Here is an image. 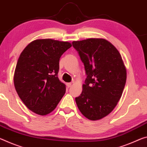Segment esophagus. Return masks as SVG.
Listing matches in <instances>:
<instances>
[{
	"label": "esophagus",
	"instance_id": "esophagus-1",
	"mask_svg": "<svg viewBox=\"0 0 147 147\" xmlns=\"http://www.w3.org/2000/svg\"><path fill=\"white\" fill-rule=\"evenodd\" d=\"M71 85H72V83H71V82H69V83H67V86L68 88H70L71 86Z\"/></svg>",
	"mask_w": 147,
	"mask_h": 147
}]
</instances>
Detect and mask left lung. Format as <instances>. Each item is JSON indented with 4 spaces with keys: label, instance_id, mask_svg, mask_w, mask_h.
<instances>
[{
    "label": "left lung",
    "instance_id": "left-lung-1",
    "mask_svg": "<svg viewBox=\"0 0 147 147\" xmlns=\"http://www.w3.org/2000/svg\"><path fill=\"white\" fill-rule=\"evenodd\" d=\"M87 75L82 94L75 101L80 113L90 120L109 115L122 96L126 69L115 46L104 38L73 41Z\"/></svg>",
    "mask_w": 147,
    "mask_h": 147
}]
</instances>
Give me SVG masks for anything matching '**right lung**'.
<instances>
[{
  "label": "right lung",
  "mask_w": 147,
  "mask_h": 147,
  "mask_svg": "<svg viewBox=\"0 0 147 147\" xmlns=\"http://www.w3.org/2000/svg\"><path fill=\"white\" fill-rule=\"evenodd\" d=\"M71 46L69 42L37 39L21 53L13 83L23 103L35 114H50L65 94V85L57 77L59 61L63 53Z\"/></svg>",
  "instance_id": "obj_1"
}]
</instances>
